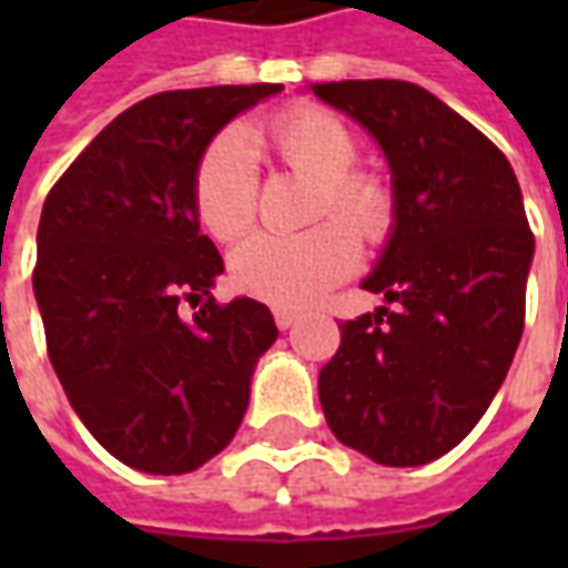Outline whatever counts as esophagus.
<instances>
[{
	"mask_svg": "<svg viewBox=\"0 0 568 568\" xmlns=\"http://www.w3.org/2000/svg\"><path fill=\"white\" fill-rule=\"evenodd\" d=\"M297 320H301V316H297L295 310H285V307L273 310V322H276V328H280V332H288Z\"/></svg>",
	"mask_w": 568,
	"mask_h": 568,
	"instance_id": "obj_1",
	"label": "esophagus"
}]
</instances>
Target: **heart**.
Here are the masks:
<instances>
[{
  "mask_svg": "<svg viewBox=\"0 0 568 568\" xmlns=\"http://www.w3.org/2000/svg\"><path fill=\"white\" fill-rule=\"evenodd\" d=\"M258 142L288 173L313 182L310 222L301 236H252L231 255L240 292L276 304L307 307L356 267L362 243H383L395 224L393 191L383 179L356 170L358 145L344 121L325 109H292L258 133ZM258 175L252 151L236 130L203 149L194 170V212L206 234L234 243L255 222Z\"/></svg>",
  "mask_w": 568,
  "mask_h": 568,
  "instance_id": "b5f03b06",
  "label": "heart"
}]
</instances>
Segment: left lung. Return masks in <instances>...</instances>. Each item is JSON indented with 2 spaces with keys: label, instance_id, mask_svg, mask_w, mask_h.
Here are the masks:
<instances>
[{
  "label": "left lung",
  "instance_id": "1",
  "mask_svg": "<svg viewBox=\"0 0 568 568\" xmlns=\"http://www.w3.org/2000/svg\"><path fill=\"white\" fill-rule=\"evenodd\" d=\"M313 93L381 142L395 194L393 236L362 283L395 307L341 322L322 410L334 438L374 463L426 465L477 426L520 344L536 248L524 194L508 158L419 84Z\"/></svg>",
  "mask_w": 568,
  "mask_h": 568
}]
</instances>
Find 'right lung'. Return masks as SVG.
Listing matches in <instances>:
<instances>
[{"label": "right lung", "instance_id": "obj_1", "mask_svg": "<svg viewBox=\"0 0 568 568\" xmlns=\"http://www.w3.org/2000/svg\"><path fill=\"white\" fill-rule=\"evenodd\" d=\"M280 91L154 93L121 112L44 200L32 292L48 358L81 423L130 468L185 475L222 453L246 414L255 362L280 334L258 301L212 297L224 261L194 212L203 149Z\"/></svg>", "mask_w": 568, "mask_h": 568}]
</instances>
